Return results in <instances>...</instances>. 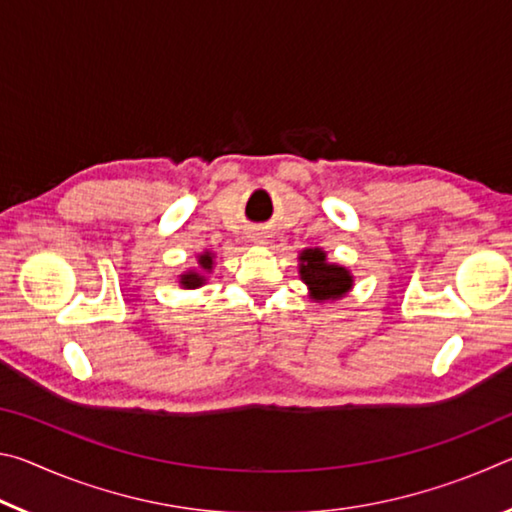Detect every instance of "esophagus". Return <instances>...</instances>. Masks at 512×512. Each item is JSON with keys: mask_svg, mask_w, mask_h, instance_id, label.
Returning a JSON list of instances; mask_svg holds the SVG:
<instances>
[{"mask_svg": "<svg viewBox=\"0 0 512 512\" xmlns=\"http://www.w3.org/2000/svg\"><path fill=\"white\" fill-rule=\"evenodd\" d=\"M253 241H257V244H266V239H264L262 235H255V237H253Z\"/></svg>", "mask_w": 512, "mask_h": 512, "instance_id": "34e87169", "label": "esophagus"}]
</instances>
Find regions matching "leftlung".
Wrapping results in <instances>:
<instances>
[{
	"instance_id": "1",
	"label": "left lung",
	"mask_w": 512,
	"mask_h": 512,
	"mask_svg": "<svg viewBox=\"0 0 512 512\" xmlns=\"http://www.w3.org/2000/svg\"><path fill=\"white\" fill-rule=\"evenodd\" d=\"M300 280L307 284L309 296L316 302L339 300L352 289V275L345 266L329 264L327 253L320 248H307L300 253Z\"/></svg>"
}]
</instances>
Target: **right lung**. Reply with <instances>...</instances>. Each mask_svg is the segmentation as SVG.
I'll list each match as a JSON object with an SVG mask.
<instances>
[{
	"instance_id": "right-lung-1",
	"label": "right lung",
	"mask_w": 512,
	"mask_h": 512,
	"mask_svg": "<svg viewBox=\"0 0 512 512\" xmlns=\"http://www.w3.org/2000/svg\"><path fill=\"white\" fill-rule=\"evenodd\" d=\"M212 266H214V255L210 253V250H205V253L198 255V268L180 275V287H183V289L203 287L205 280H207L205 275L212 271Z\"/></svg>"
}]
</instances>
